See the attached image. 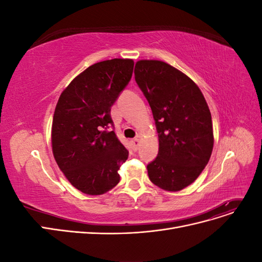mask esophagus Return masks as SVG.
<instances>
[{"label":"esophagus","instance_id":"1","mask_svg":"<svg viewBox=\"0 0 262 262\" xmlns=\"http://www.w3.org/2000/svg\"><path fill=\"white\" fill-rule=\"evenodd\" d=\"M131 143H132L133 148L137 150L138 147H139V145H140V140H139V139H133V140L131 141Z\"/></svg>","mask_w":262,"mask_h":262}]
</instances>
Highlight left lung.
Segmentation results:
<instances>
[{
    "label": "left lung",
    "mask_w": 262,
    "mask_h": 262,
    "mask_svg": "<svg viewBox=\"0 0 262 262\" xmlns=\"http://www.w3.org/2000/svg\"><path fill=\"white\" fill-rule=\"evenodd\" d=\"M134 75L152 109L160 142L157 157L147 165L149 180L166 191H180L199 177L211 157L209 106L191 78L168 63L140 60Z\"/></svg>",
    "instance_id": "8db88e82"
}]
</instances>
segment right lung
<instances>
[{
	"label": "right lung",
	"instance_id": "right-lung-1",
	"mask_svg": "<svg viewBox=\"0 0 262 262\" xmlns=\"http://www.w3.org/2000/svg\"><path fill=\"white\" fill-rule=\"evenodd\" d=\"M134 62L113 59L87 68L62 92L55 106L51 143L54 160L71 185L102 194L118 185L129 152L115 131L110 110L130 82Z\"/></svg>",
	"mask_w": 262,
	"mask_h": 262
}]
</instances>
